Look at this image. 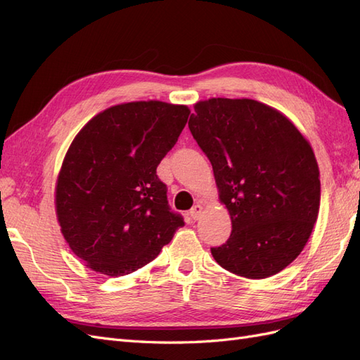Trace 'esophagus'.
<instances>
[{
    "label": "esophagus",
    "instance_id": "34e87169",
    "mask_svg": "<svg viewBox=\"0 0 360 360\" xmlns=\"http://www.w3.org/2000/svg\"><path fill=\"white\" fill-rule=\"evenodd\" d=\"M202 210H204V207H202V204H201V202H197V204H195V205L192 207V209H191V212H189L192 219H193V221L200 219L201 214H202Z\"/></svg>",
    "mask_w": 360,
    "mask_h": 360
}]
</instances>
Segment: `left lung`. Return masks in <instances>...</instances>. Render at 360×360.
I'll return each instance as SVG.
<instances>
[{
	"mask_svg": "<svg viewBox=\"0 0 360 360\" xmlns=\"http://www.w3.org/2000/svg\"><path fill=\"white\" fill-rule=\"evenodd\" d=\"M189 129L209 158L231 236L212 248L231 274H279L308 243L320 210V169L309 141L288 117L252 99L193 105Z\"/></svg>",
	"mask_w": 360,
	"mask_h": 360,
	"instance_id": "1",
	"label": "left lung"
}]
</instances>
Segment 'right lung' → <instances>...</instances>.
Returning a JSON list of instances; mask_svg holds the SVG:
<instances>
[{"label":"right lung","mask_w":360,"mask_h":360,"mask_svg":"<svg viewBox=\"0 0 360 360\" xmlns=\"http://www.w3.org/2000/svg\"><path fill=\"white\" fill-rule=\"evenodd\" d=\"M191 110L160 101L120 103L75 136L56 184L64 240L82 263L123 276L153 261L181 216L169 212L156 168L177 143Z\"/></svg>","instance_id":"1"}]
</instances>
